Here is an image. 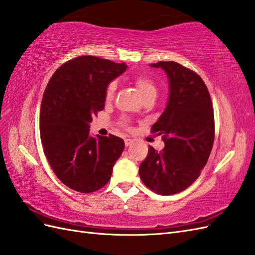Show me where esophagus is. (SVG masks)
Returning <instances> with one entry per match:
<instances>
[{
  "instance_id": "34e87169",
  "label": "esophagus",
  "mask_w": 255,
  "mask_h": 255,
  "mask_svg": "<svg viewBox=\"0 0 255 255\" xmlns=\"http://www.w3.org/2000/svg\"><path fill=\"white\" fill-rule=\"evenodd\" d=\"M132 143H133V140H132V139H125V145H126L127 147L130 146V145H131Z\"/></svg>"
}]
</instances>
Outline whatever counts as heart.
I'll return each mask as SVG.
<instances>
[{
  "mask_svg": "<svg viewBox=\"0 0 255 255\" xmlns=\"http://www.w3.org/2000/svg\"><path fill=\"white\" fill-rule=\"evenodd\" d=\"M133 83L135 85V87L139 91L140 95L142 96V98L144 99L145 97H147L149 95H156L157 93V87L155 82L152 81V80L148 77V76H145V75H140V76H136L133 78ZM116 91V83L115 82H110L107 86V90H106V101H111L114 97V94ZM128 119L126 118H123L121 120V124L122 126H128Z\"/></svg>",
  "mask_w": 255,
  "mask_h": 255,
  "instance_id": "heart-1",
  "label": "heart"
}]
</instances>
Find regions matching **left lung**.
<instances>
[{"mask_svg": "<svg viewBox=\"0 0 255 255\" xmlns=\"http://www.w3.org/2000/svg\"><path fill=\"white\" fill-rule=\"evenodd\" d=\"M169 78L164 112L151 127L162 134L164 148L149 146L140 164V177L151 191L171 195L184 191L200 176L213 148L215 119L212 98L202 78L176 62H158Z\"/></svg>", "mask_w": 255, "mask_h": 255, "instance_id": "obj_1", "label": "left lung"}]
</instances>
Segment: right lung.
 I'll list each match as a JSON object with an SVG mask.
<instances>
[{"label": "right lung", "instance_id": "obj_1", "mask_svg": "<svg viewBox=\"0 0 255 255\" xmlns=\"http://www.w3.org/2000/svg\"><path fill=\"white\" fill-rule=\"evenodd\" d=\"M126 68L125 63L81 55L49 80L40 106V139L56 177L72 190L91 193L106 186L125 147L113 134L91 136L89 124L104 110L108 84Z\"/></svg>", "mask_w": 255, "mask_h": 255}]
</instances>
